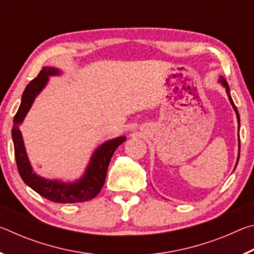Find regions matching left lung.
<instances>
[{
	"instance_id": "1",
	"label": "left lung",
	"mask_w": 254,
	"mask_h": 254,
	"mask_svg": "<svg viewBox=\"0 0 254 254\" xmlns=\"http://www.w3.org/2000/svg\"><path fill=\"white\" fill-rule=\"evenodd\" d=\"M220 83L224 86L225 87V91H226V94H227V96H229V100H230V103L232 104V106H233V109H234V111H235V114H236V118H238V123H239V132H240V115H239V112H238V109H236V106H235V104H234V102H233V100H232V97H231V93H230V87H229V85H227V83H226V80L223 78V77H220ZM239 158H240V134H239V154H238V160H236V165H238V162H239ZM236 165H235V167H236Z\"/></svg>"
}]
</instances>
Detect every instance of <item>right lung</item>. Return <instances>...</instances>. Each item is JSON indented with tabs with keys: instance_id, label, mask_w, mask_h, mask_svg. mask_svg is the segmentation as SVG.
<instances>
[{
	"instance_id": "add662e5",
	"label": "right lung",
	"mask_w": 254,
	"mask_h": 254,
	"mask_svg": "<svg viewBox=\"0 0 254 254\" xmlns=\"http://www.w3.org/2000/svg\"><path fill=\"white\" fill-rule=\"evenodd\" d=\"M59 74L60 71L57 68L44 67L39 75L30 81L25 87L20 107L13 119V127H12L14 156L21 178L38 194L51 201H55V203H81V201L93 199L101 191L103 185L105 183L107 167L110 165L111 158L117 148L126 141L127 137L119 136L101 144L92 154L84 175L74 183L46 179L34 173L30 165L19 127L23 122L29 110L31 109L32 103L36 100L38 94L48 83L49 76Z\"/></svg>"
}]
</instances>
